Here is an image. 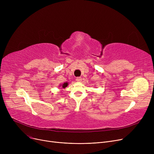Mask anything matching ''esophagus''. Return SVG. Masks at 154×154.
Instances as JSON below:
<instances>
[{"label": "esophagus", "instance_id": "1", "mask_svg": "<svg viewBox=\"0 0 154 154\" xmlns=\"http://www.w3.org/2000/svg\"><path fill=\"white\" fill-rule=\"evenodd\" d=\"M76 80H77V82H81L82 81V78L78 77L76 78Z\"/></svg>", "mask_w": 154, "mask_h": 154}]
</instances>
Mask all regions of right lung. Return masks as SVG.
I'll list each match as a JSON object with an SVG mask.
<instances>
[{"mask_svg":"<svg viewBox=\"0 0 154 154\" xmlns=\"http://www.w3.org/2000/svg\"><path fill=\"white\" fill-rule=\"evenodd\" d=\"M67 85H68V83H67V82H64L63 84L60 85V86H61L62 88H65L66 87H67Z\"/></svg>","mask_w":154,"mask_h":154,"instance_id":"obj_1","label":"right lung"}]
</instances>
